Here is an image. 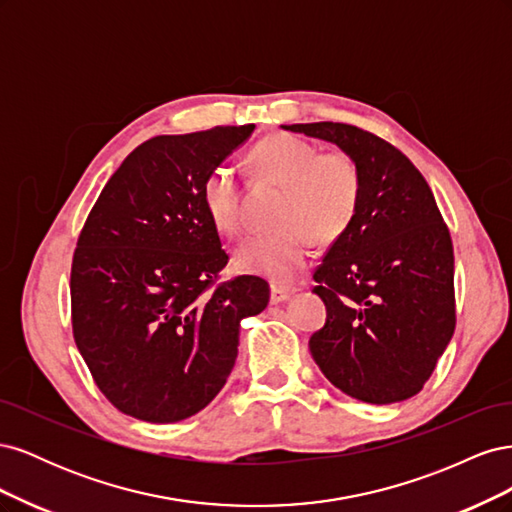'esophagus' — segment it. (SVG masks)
I'll return each mask as SVG.
<instances>
[{"instance_id": "1", "label": "esophagus", "mask_w": 512, "mask_h": 512, "mask_svg": "<svg viewBox=\"0 0 512 512\" xmlns=\"http://www.w3.org/2000/svg\"><path fill=\"white\" fill-rule=\"evenodd\" d=\"M294 292H297V290L290 288V286H271V303L273 305L284 303V301H288L292 297Z\"/></svg>"}]
</instances>
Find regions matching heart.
I'll list each match as a JSON object with an SVG mask.
<instances>
[{
  "mask_svg": "<svg viewBox=\"0 0 512 512\" xmlns=\"http://www.w3.org/2000/svg\"><path fill=\"white\" fill-rule=\"evenodd\" d=\"M250 160L256 175L284 183L275 209L280 226L241 241L235 265L286 282L307 265L314 239L329 245L352 228L363 200V173L348 153H320L297 134L262 138L252 147ZM203 203L213 224L226 235H239L245 228L241 185L230 164L209 170Z\"/></svg>",
  "mask_w": 512,
  "mask_h": 512,
  "instance_id": "1",
  "label": "heart"
}]
</instances>
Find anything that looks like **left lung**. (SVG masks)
<instances>
[{"label": "left lung", "mask_w": 512, "mask_h": 512, "mask_svg": "<svg viewBox=\"0 0 512 512\" xmlns=\"http://www.w3.org/2000/svg\"><path fill=\"white\" fill-rule=\"evenodd\" d=\"M284 130L337 145L363 173L352 228L316 269L327 322L309 352L327 380L365 404L423 389L455 331L453 241L418 168L391 143L348 123Z\"/></svg>", "instance_id": "obj_1"}]
</instances>
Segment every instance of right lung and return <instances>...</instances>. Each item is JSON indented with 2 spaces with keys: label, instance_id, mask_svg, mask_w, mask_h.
I'll return each instance as SVG.
<instances>
[{
  "label": "right lung",
  "instance_id": "right-lung-1",
  "mask_svg": "<svg viewBox=\"0 0 512 512\" xmlns=\"http://www.w3.org/2000/svg\"><path fill=\"white\" fill-rule=\"evenodd\" d=\"M254 128L149 138L108 179L81 230L74 342L123 414L177 423L209 406L235 367L241 320L269 303L260 277L215 284L228 254L203 203L209 170Z\"/></svg>",
  "mask_w": 512,
  "mask_h": 512
}]
</instances>
